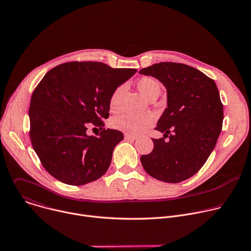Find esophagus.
I'll return each mask as SVG.
<instances>
[{
    "label": "esophagus",
    "instance_id": "obj_1",
    "mask_svg": "<svg viewBox=\"0 0 251 251\" xmlns=\"http://www.w3.org/2000/svg\"><path fill=\"white\" fill-rule=\"evenodd\" d=\"M125 139L126 140H135V139H137V136H135V135H130V134H125Z\"/></svg>",
    "mask_w": 251,
    "mask_h": 251
}]
</instances>
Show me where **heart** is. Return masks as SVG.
<instances>
[{"mask_svg":"<svg viewBox=\"0 0 251 251\" xmlns=\"http://www.w3.org/2000/svg\"><path fill=\"white\" fill-rule=\"evenodd\" d=\"M137 87L139 91L142 93L143 96H145L147 99L153 97V96H159L161 92V84L159 81L152 77H142L137 82ZM124 90V86L121 85L117 87L114 92L112 93L110 97V110L112 112H116L118 110V103L121 93ZM154 116L151 114H145V115H120L112 119L111 126L119 130L121 132H124L126 134L130 135H137L141 132L150 127L154 123Z\"/></svg>","mask_w":251,"mask_h":251,"instance_id":"obj_1","label":"heart"}]
</instances>
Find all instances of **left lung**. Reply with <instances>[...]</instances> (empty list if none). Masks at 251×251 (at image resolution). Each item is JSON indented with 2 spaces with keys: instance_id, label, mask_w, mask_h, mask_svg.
Instances as JSON below:
<instances>
[{
  "instance_id": "8db88e82",
  "label": "left lung",
  "mask_w": 251,
  "mask_h": 251,
  "mask_svg": "<svg viewBox=\"0 0 251 251\" xmlns=\"http://www.w3.org/2000/svg\"><path fill=\"white\" fill-rule=\"evenodd\" d=\"M139 74L157 78L167 90V108L155 128L164 138L152 139L154 149L141 156L142 166L159 181L183 182L203 166L221 134L224 105L217 84L183 63H155Z\"/></svg>"
}]
</instances>
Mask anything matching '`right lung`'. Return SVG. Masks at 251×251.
Masks as SVG:
<instances>
[{
    "label": "right lung",
    "instance_id": "1",
    "mask_svg": "<svg viewBox=\"0 0 251 251\" xmlns=\"http://www.w3.org/2000/svg\"><path fill=\"white\" fill-rule=\"evenodd\" d=\"M137 73L102 62H66L44 76L29 104V137L44 168L58 181L82 186L108 170L122 132L105 129L86 134L87 123L101 128L109 116L114 90Z\"/></svg>",
    "mask_w": 251,
    "mask_h": 251
}]
</instances>
